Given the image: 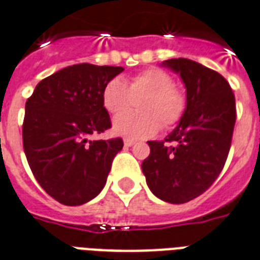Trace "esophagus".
<instances>
[{
  "label": "esophagus",
  "instance_id": "esophagus-1",
  "mask_svg": "<svg viewBox=\"0 0 260 260\" xmlns=\"http://www.w3.org/2000/svg\"><path fill=\"white\" fill-rule=\"evenodd\" d=\"M124 145L126 146V147H129V146H134V145H135V140L129 139V138H125Z\"/></svg>",
  "mask_w": 260,
  "mask_h": 260
}]
</instances>
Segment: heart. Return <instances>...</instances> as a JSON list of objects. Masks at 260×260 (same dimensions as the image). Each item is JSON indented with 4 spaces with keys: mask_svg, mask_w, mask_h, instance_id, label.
<instances>
[{
    "mask_svg": "<svg viewBox=\"0 0 260 260\" xmlns=\"http://www.w3.org/2000/svg\"><path fill=\"white\" fill-rule=\"evenodd\" d=\"M105 109L111 115H120L138 102L135 115L115 118L113 129L117 135L146 139L162 128H171L182 120L186 98L174 85V78L158 67L146 69L132 76L128 85L118 77L111 78L102 92Z\"/></svg>",
    "mask_w": 260,
    "mask_h": 260,
    "instance_id": "obj_1",
    "label": "heart"
}]
</instances>
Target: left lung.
<instances>
[{
  "label": "left lung",
  "mask_w": 260,
  "mask_h": 260,
  "mask_svg": "<svg viewBox=\"0 0 260 260\" xmlns=\"http://www.w3.org/2000/svg\"><path fill=\"white\" fill-rule=\"evenodd\" d=\"M179 73L187 106L164 140H150L142 171L150 190L171 204H183L211 187L222 172L236 124V98L226 78L190 59H169Z\"/></svg>",
  "instance_id": "obj_1"
}]
</instances>
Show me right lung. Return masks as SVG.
Segmentation results:
<instances>
[{"label":"right lung","mask_w":260,"mask_h":260,"mask_svg":"<svg viewBox=\"0 0 260 260\" xmlns=\"http://www.w3.org/2000/svg\"><path fill=\"white\" fill-rule=\"evenodd\" d=\"M124 70L80 63L40 81L26 102L23 149L34 178L52 199L82 205L105 187L121 138L89 140L110 129L102 92Z\"/></svg>","instance_id":"obj_1"}]
</instances>
